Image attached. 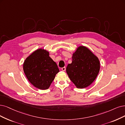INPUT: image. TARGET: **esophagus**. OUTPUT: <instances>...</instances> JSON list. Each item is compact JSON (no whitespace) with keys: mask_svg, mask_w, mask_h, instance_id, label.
<instances>
[{"mask_svg":"<svg viewBox=\"0 0 125 125\" xmlns=\"http://www.w3.org/2000/svg\"><path fill=\"white\" fill-rule=\"evenodd\" d=\"M62 71H63V72L65 71V70H66V67H62Z\"/></svg>","mask_w":125,"mask_h":125,"instance_id":"34e87169","label":"esophagus"}]
</instances>
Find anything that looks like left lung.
Segmentation results:
<instances>
[{"label": "left lung", "instance_id": "8db88e82", "mask_svg": "<svg viewBox=\"0 0 125 125\" xmlns=\"http://www.w3.org/2000/svg\"><path fill=\"white\" fill-rule=\"evenodd\" d=\"M72 62L68 64L66 72L77 87L83 89L92 83L100 70L98 58L84 46H80L73 54Z\"/></svg>", "mask_w": 125, "mask_h": 125}]
</instances>
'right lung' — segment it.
I'll use <instances>...</instances> for the list:
<instances>
[{"label":"right lung","mask_w":125,"mask_h":125,"mask_svg":"<svg viewBox=\"0 0 125 125\" xmlns=\"http://www.w3.org/2000/svg\"><path fill=\"white\" fill-rule=\"evenodd\" d=\"M23 69L28 80L36 88H49L59 72L57 64L49 56V52L39 49L27 58Z\"/></svg>","instance_id":"obj_1"}]
</instances>
